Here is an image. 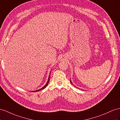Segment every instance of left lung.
<instances>
[{
    "label": "left lung",
    "mask_w": 120,
    "mask_h": 120,
    "mask_svg": "<svg viewBox=\"0 0 120 120\" xmlns=\"http://www.w3.org/2000/svg\"><path fill=\"white\" fill-rule=\"evenodd\" d=\"M70 82H71V83L72 84V82H71V81H70Z\"/></svg>",
    "instance_id": "8db88e82"
}]
</instances>
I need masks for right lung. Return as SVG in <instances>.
Masks as SVG:
<instances>
[{
    "mask_svg": "<svg viewBox=\"0 0 120 120\" xmlns=\"http://www.w3.org/2000/svg\"><path fill=\"white\" fill-rule=\"evenodd\" d=\"M50 75H49V79H48V82H47V84H46L44 87H43L42 88H41V89H39V90H36V91H35L36 92H38V91H40V90H43V89H44L47 86H48V84H49V81H50ZM34 91H33V92H34Z\"/></svg>",
    "mask_w": 120,
    "mask_h": 120,
    "instance_id": "add662e5",
    "label": "right lung"
}]
</instances>
